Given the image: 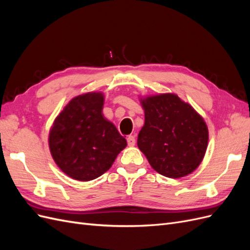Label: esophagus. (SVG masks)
<instances>
[{"label": "esophagus", "mask_w": 250, "mask_h": 250, "mask_svg": "<svg viewBox=\"0 0 250 250\" xmlns=\"http://www.w3.org/2000/svg\"><path fill=\"white\" fill-rule=\"evenodd\" d=\"M127 143H128V146L133 147L135 145V138L133 135H129V137L127 138Z\"/></svg>", "instance_id": "34e87169"}]
</instances>
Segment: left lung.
Returning <instances> with one entry per match:
<instances>
[{"instance_id":"8db88e82","label":"left lung","mask_w":250,"mask_h":250,"mask_svg":"<svg viewBox=\"0 0 250 250\" xmlns=\"http://www.w3.org/2000/svg\"><path fill=\"white\" fill-rule=\"evenodd\" d=\"M145 123L138 146L156 172L169 178L185 177L201 164L208 129L191 104L172 93L140 98Z\"/></svg>"}]
</instances>
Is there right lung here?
Listing matches in <instances>:
<instances>
[{
	"label": "right lung",
	"instance_id": "add662e5",
	"mask_svg": "<svg viewBox=\"0 0 250 250\" xmlns=\"http://www.w3.org/2000/svg\"><path fill=\"white\" fill-rule=\"evenodd\" d=\"M104 94H82L67 103L49 132V148L67 176L89 181L101 176L126 146V140L103 116Z\"/></svg>",
	"mask_w": 250,
	"mask_h": 250
}]
</instances>
